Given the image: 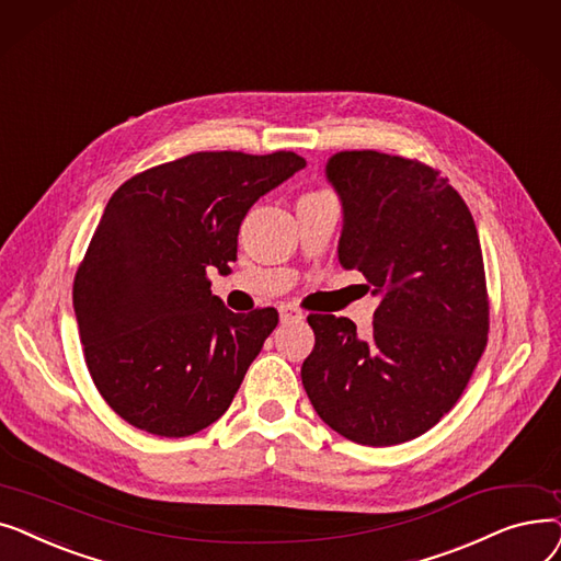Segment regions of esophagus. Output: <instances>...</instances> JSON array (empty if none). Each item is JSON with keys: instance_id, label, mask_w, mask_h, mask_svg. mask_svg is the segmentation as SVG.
<instances>
[{"instance_id": "esophagus-1", "label": "esophagus", "mask_w": 561, "mask_h": 561, "mask_svg": "<svg viewBox=\"0 0 561 561\" xmlns=\"http://www.w3.org/2000/svg\"><path fill=\"white\" fill-rule=\"evenodd\" d=\"M304 312L297 306H280V322H289V319H301Z\"/></svg>"}]
</instances>
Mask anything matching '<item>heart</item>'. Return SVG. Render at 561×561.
Instances as JSON below:
<instances>
[{
    "mask_svg": "<svg viewBox=\"0 0 561 561\" xmlns=\"http://www.w3.org/2000/svg\"><path fill=\"white\" fill-rule=\"evenodd\" d=\"M314 194H327V192H312V194H304V196H314Z\"/></svg>",
    "mask_w": 561,
    "mask_h": 561,
    "instance_id": "heart-1",
    "label": "heart"
}]
</instances>
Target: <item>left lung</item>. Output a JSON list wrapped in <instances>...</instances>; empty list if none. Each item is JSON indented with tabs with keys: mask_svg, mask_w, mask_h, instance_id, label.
Segmentation results:
<instances>
[{
	"mask_svg": "<svg viewBox=\"0 0 561 561\" xmlns=\"http://www.w3.org/2000/svg\"><path fill=\"white\" fill-rule=\"evenodd\" d=\"M342 203L337 260L381 297L367 335L346 317L310 314L301 381L333 432L386 447L430 432L484 354L482 247L455 186L415 159L342 150L327 164Z\"/></svg>",
	"mask_w": 561,
	"mask_h": 561,
	"instance_id": "left-lung-1",
	"label": "left lung"
}]
</instances>
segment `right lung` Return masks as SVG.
Wrapping results in <instances>:
<instances>
[{
	"instance_id": "right-lung-1",
	"label": "right lung",
	"mask_w": 561,
	"mask_h": 561,
	"mask_svg": "<svg viewBox=\"0 0 561 561\" xmlns=\"http://www.w3.org/2000/svg\"><path fill=\"white\" fill-rule=\"evenodd\" d=\"M306 167L297 152H194L121 184L72 285L91 379L141 432L182 438L217 422L278 324L211 295L251 205Z\"/></svg>"
}]
</instances>
